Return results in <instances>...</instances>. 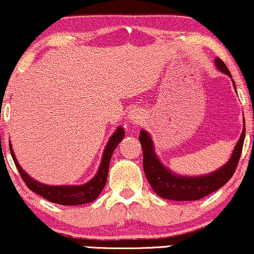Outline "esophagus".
I'll return each mask as SVG.
<instances>
[{"mask_svg": "<svg viewBox=\"0 0 254 254\" xmlns=\"http://www.w3.org/2000/svg\"><path fill=\"white\" fill-rule=\"evenodd\" d=\"M128 119H129V121L132 122L134 126L137 127L142 120V111L140 108H133L132 111L129 112Z\"/></svg>", "mask_w": 254, "mask_h": 254, "instance_id": "obj_1", "label": "esophagus"}]
</instances>
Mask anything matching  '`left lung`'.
Here are the masks:
<instances>
[{
  "label": "left lung",
  "mask_w": 254,
  "mask_h": 254,
  "mask_svg": "<svg viewBox=\"0 0 254 254\" xmlns=\"http://www.w3.org/2000/svg\"><path fill=\"white\" fill-rule=\"evenodd\" d=\"M215 65L219 70L232 77L226 64L220 59H215ZM233 87L236 88L234 81ZM244 139H245V127L234 147L230 160L223 167L201 177H183L171 172L161 164L154 152V143L152 141L151 135L146 130L141 129L139 140L142 147L143 171L147 180L154 192L164 199L175 200V201H190V200L201 199L223 187L233 177L242 155Z\"/></svg>",
  "instance_id": "obj_1"
}]
</instances>
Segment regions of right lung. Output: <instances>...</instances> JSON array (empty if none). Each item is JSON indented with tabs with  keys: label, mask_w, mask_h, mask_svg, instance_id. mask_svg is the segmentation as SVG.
Returning <instances> with one entry per match:
<instances>
[{
	"label": "right lung",
	"mask_w": 254,
	"mask_h": 254,
	"mask_svg": "<svg viewBox=\"0 0 254 254\" xmlns=\"http://www.w3.org/2000/svg\"><path fill=\"white\" fill-rule=\"evenodd\" d=\"M125 136V130L122 127H118L117 130L113 133L111 139L108 140L107 145H106L105 151H103V155L101 159V164H100L99 171L94 175L92 180L83 185H62V186H49V185H45L39 181L34 180L30 178L26 172L22 170V167L18 165L16 160V156L12 151V147L9 142V148H10V153L12 156V160L15 162V166L18 170L21 178L26 183L27 187L33 192L39 194V195L43 196V198L48 200V201L59 203V205L64 206H76L82 205V203L92 202L100 195L102 192L103 187L106 186V181H107L108 175V168L109 162H111V158L113 152L115 151L119 143Z\"/></svg>",
	"instance_id": "obj_1"
}]
</instances>
